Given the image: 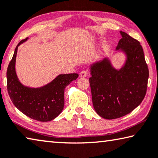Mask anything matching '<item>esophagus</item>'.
Listing matches in <instances>:
<instances>
[{"label": "esophagus", "instance_id": "obj_1", "mask_svg": "<svg viewBox=\"0 0 158 158\" xmlns=\"http://www.w3.org/2000/svg\"><path fill=\"white\" fill-rule=\"evenodd\" d=\"M88 76V71H82L81 72V77H87Z\"/></svg>", "mask_w": 158, "mask_h": 158}]
</instances>
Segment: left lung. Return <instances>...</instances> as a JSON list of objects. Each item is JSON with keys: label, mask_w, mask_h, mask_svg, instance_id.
Listing matches in <instances>:
<instances>
[{"label": "left lung", "mask_w": 158, "mask_h": 158, "mask_svg": "<svg viewBox=\"0 0 158 158\" xmlns=\"http://www.w3.org/2000/svg\"><path fill=\"white\" fill-rule=\"evenodd\" d=\"M116 50L127 56L124 66L116 70L104 59L90 67L89 77L94 110L106 119L128 114L141 103L146 94L149 71L142 46L123 31Z\"/></svg>", "instance_id": "obj_1"}]
</instances>
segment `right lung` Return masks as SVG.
Here are the masks:
<instances>
[{"label": "right lung", "instance_id": "right-lung-1", "mask_svg": "<svg viewBox=\"0 0 158 158\" xmlns=\"http://www.w3.org/2000/svg\"><path fill=\"white\" fill-rule=\"evenodd\" d=\"M27 38L20 41L7 69V88L11 101L22 113L39 121H49L60 114L64 106V89L78 77L77 73L61 74L47 85L31 88L20 83L15 73L18 47Z\"/></svg>", "mask_w": 158, "mask_h": 158}]
</instances>
